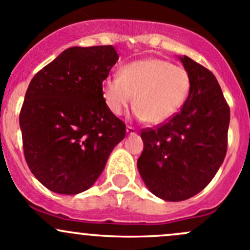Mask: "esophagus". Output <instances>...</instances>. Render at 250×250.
<instances>
[{
	"mask_svg": "<svg viewBox=\"0 0 250 250\" xmlns=\"http://www.w3.org/2000/svg\"><path fill=\"white\" fill-rule=\"evenodd\" d=\"M126 133H127L128 136L136 135V128L132 127V126H127V127H126Z\"/></svg>",
	"mask_w": 250,
	"mask_h": 250,
	"instance_id": "1",
	"label": "esophagus"
}]
</instances>
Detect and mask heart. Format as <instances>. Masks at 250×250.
<instances>
[{
    "mask_svg": "<svg viewBox=\"0 0 250 250\" xmlns=\"http://www.w3.org/2000/svg\"><path fill=\"white\" fill-rule=\"evenodd\" d=\"M190 89L184 68L158 58L133 61L120 76L104 81L102 92L108 109L122 115L135 102L136 114L151 125L164 124L178 113Z\"/></svg>",
    "mask_w": 250,
    "mask_h": 250,
    "instance_id": "1",
    "label": "heart"
}]
</instances>
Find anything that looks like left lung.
Returning a JSON list of instances; mask_svg holds the SVG:
<instances>
[{
    "label": "left lung",
    "instance_id": "8db88e82",
    "mask_svg": "<svg viewBox=\"0 0 250 250\" xmlns=\"http://www.w3.org/2000/svg\"><path fill=\"white\" fill-rule=\"evenodd\" d=\"M190 78L181 112L141 133L144 148L137 168L155 196L178 202L205 189L228 149L230 108L214 74L188 56H178Z\"/></svg>",
    "mask_w": 250,
    "mask_h": 250
}]
</instances>
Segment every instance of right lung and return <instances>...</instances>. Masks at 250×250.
Here are the masks:
<instances>
[{"label":"right lung","mask_w":250,"mask_h":250,"mask_svg":"<svg viewBox=\"0 0 250 250\" xmlns=\"http://www.w3.org/2000/svg\"><path fill=\"white\" fill-rule=\"evenodd\" d=\"M119 59L113 45L72 47L32 78L19 117L26 163L56 194L91 188L126 127L108 109L102 83Z\"/></svg>","instance_id":"1"}]
</instances>
